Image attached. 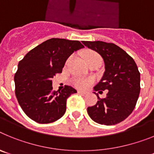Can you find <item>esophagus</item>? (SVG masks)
<instances>
[{
	"label": "esophagus",
	"instance_id": "34e87169",
	"mask_svg": "<svg viewBox=\"0 0 154 154\" xmlns=\"http://www.w3.org/2000/svg\"><path fill=\"white\" fill-rule=\"evenodd\" d=\"M78 93L82 94V95H86V94L89 93V92H87V91H81V90H78Z\"/></svg>",
	"mask_w": 154,
	"mask_h": 154
}]
</instances>
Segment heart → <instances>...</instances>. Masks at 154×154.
I'll return each mask as SVG.
<instances>
[{
    "label": "heart",
    "mask_w": 154,
    "mask_h": 154,
    "mask_svg": "<svg viewBox=\"0 0 154 154\" xmlns=\"http://www.w3.org/2000/svg\"><path fill=\"white\" fill-rule=\"evenodd\" d=\"M84 58L87 62V63L89 64L91 62H93L95 61H102L101 56L98 54L97 52L91 50H87L84 52ZM71 60V57L68 58L66 63H69ZM93 82V79L91 78H83V77H75L72 79V84L74 86L79 89H85L91 85Z\"/></svg>",
    "instance_id": "heart-1"
}]
</instances>
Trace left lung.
Wrapping results in <instances>:
<instances>
[{
	"label": "left lung",
	"mask_w": 154,
	"mask_h": 154,
	"mask_svg": "<svg viewBox=\"0 0 154 154\" xmlns=\"http://www.w3.org/2000/svg\"><path fill=\"white\" fill-rule=\"evenodd\" d=\"M84 45L97 51L103 57L105 72L94 90L107 91L104 99L87 108L91 119L106 126L120 123L131 114L140 92V73L135 61L121 48L105 42H85Z\"/></svg>",
	"instance_id": "obj_1"
}]
</instances>
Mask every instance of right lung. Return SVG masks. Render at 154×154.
I'll return each mask as SVG.
<instances>
[{
  "mask_svg": "<svg viewBox=\"0 0 154 154\" xmlns=\"http://www.w3.org/2000/svg\"><path fill=\"white\" fill-rule=\"evenodd\" d=\"M82 48L79 41L51 38L31 49L19 62L14 75L15 95L30 119L44 124L65 114L67 99L77 91L69 85L61 92L52 90L51 79L62 72L67 58Z\"/></svg>",
  "mask_w": 154,
  "mask_h": 154,
  "instance_id": "right-lung-1",
  "label": "right lung"
}]
</instances>
